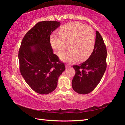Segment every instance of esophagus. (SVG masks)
I'll return each instance as SVG.
<instances>
[{"instance_id":"obj_1","label":"esophagus","mask_w":125,"mask_h":125,"mask_svg":"<svg viewBox=\"0 0 125 125\" xmlns=\"http://www.w3.org/2000/svg\"><path fill=\"white\" fill-rule=\"evenodd\" d=\"M69 67H70V65H69V64H65V67H66V68H68Z\"/></svg>"}]
</instances>
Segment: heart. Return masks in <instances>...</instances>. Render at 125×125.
<instances>
[{"label":"heart","instance_id":"obj_1","mask_svg":"<svg viewBox=\"0 0 125 125\" xmlns=\"http://www.w3.org/2000/svg\"><path fill=\"white\" fill-rule=\"evenodd\" d=\"M51 44L58 56L62 55L68 45L69 50L61 59L64 62H73L87 60L92 53L95 37L92 27L79 22H71L61 27L59 32L52 33Z\"/></svg>","mask_w":125,"mask_h":125}]
</instances>
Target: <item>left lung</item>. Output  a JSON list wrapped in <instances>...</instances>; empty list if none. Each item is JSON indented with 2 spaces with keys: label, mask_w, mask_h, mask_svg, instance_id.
<instances>
[{
  "label": "left lung",
  "mask_w": 125,
  "mask_h": 125,
  "mask_svg": "<svg viewBox=\"0 0 125 125\" xmlns=\"http://www.w3.org/2000/svg\"><path fill=\"white\" fill-rule=\"evenodd\" d=\"M106 47L101 35L96 31L95 43L92 53L85 62L73 67L75 74L72 86L75 92L86 94L96 87L106 69Z\"/></svg>",
  "instance_id": "left-lung-1"
}]
</instances>
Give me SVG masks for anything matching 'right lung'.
Masks as SVG:
<instances>
[{"label":"right lung","mask_w":125,"mask_h":125,"mask_svg":"<svg viewBox=\"0 0 125 125\" xmlns=\"http://www.w3.org/2000/svg\"><path fill=\"white\" fill-rule=\"evenodd\" d=\"M60 24L52 21L37 23L25 35L19 51L21 74L30 87L42 95L55 90L58 77L65 69L50 41L51 34Z\"/></svg>","instance_id":"add662e5"}]
</instances>
